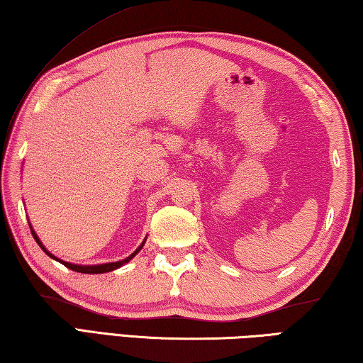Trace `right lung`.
<instances>
[{
    "mask_svg": "<svg viewBox=\"0 0 363 363\" xmlns=\"http://www.w3.org/2000/svg\"><path fill=\"white\" fill-rule=\"evenodd\" d=\"M30 230H32V235L35 237L36 243L40 245L41 250L45 251V253H46L49 257H52V259H56V261H59L60 264H64L65 267H69V269H72V270H75V272H82V274H104V272H110V270H115V269H118V267H121V266H123V264H126L128 261H131L133 257L139 253L140 248H143V247H144V243H145V242L140 243V247H139L136 251H134L133 255H130V256L126 257V259H123V261H116V262H106V264H94V266H82V264H72V262H65V261H62V259H57L56 256L49 253V251L45 248V245L41 243V240H40V238H38V235H36V233H35V230L32 229V227H30Z\"/></svg>",
    "mask_w": 363,
    "mask_h": 363,
    "instance_id": "add662e5",
    "label": "right lung"
}]
</instances>
